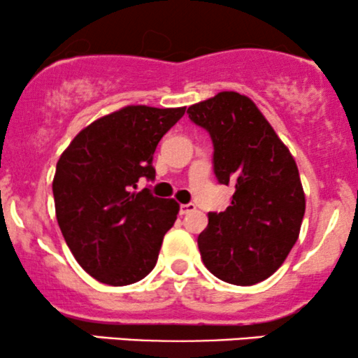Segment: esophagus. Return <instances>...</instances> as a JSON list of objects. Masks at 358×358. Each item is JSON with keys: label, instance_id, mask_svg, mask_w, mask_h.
Here are the masks:
<instances>
[{"label": "esophagus", "instance_id": "esophagus-1", "mask_svg": "<svg viewBox=\"0 0 358 358\" xmlns=\"http://www.w3.org/2000/svg\"><path fill=\"white\" fill-rule=\"evenodd\" d=\"M195 210V205L193 203H182L180 205V215H187V213H190Z\"/></svg>", "mask_w": 358, "mask_h": 358}]
</instances>
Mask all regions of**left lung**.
<instances>
[{
	"instance_id": "left-lung-1",
	"label": "left lung",
	"mask_w": 358,
	"mask_h": 358,
	"mask_svg": "<svg viewBox=\"0 0 358 358\" xmlns=\"http://www.w3.org/2000/svg\"><path fill=\"white\" fill-rule=\"evenodd\" d=\"M187 113L210 133L219 182L236 188L199 236L205 268L231 285L264 281L299 237L306 200L296 162L248 96L224 90Z\"/></svg>"
}]
</instances>
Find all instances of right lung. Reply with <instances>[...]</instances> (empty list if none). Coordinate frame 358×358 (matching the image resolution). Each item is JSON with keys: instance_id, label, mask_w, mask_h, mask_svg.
I'll return each mask as SVG.
<instances>
[{"instance_id": "right-lung-1", "label": "right lung", "mask_w": 358, "mask_h": 358, "mask_svg": "<svg viewBox=\"0 0 358 358\" xmlns=\"http://www.w3.org/2000/svg\"><path fill=\"white\" fill-rule=\"evenodd\" d=\"M187 108L126 106L96 119L57 162L53 199L59 227L80 268L109 286L139 281L155 268L180 205L138 192L155 178L159 139Z\"/></svg>"}]
</instances>
